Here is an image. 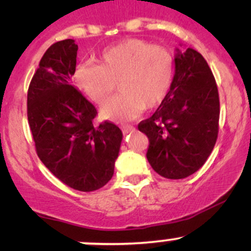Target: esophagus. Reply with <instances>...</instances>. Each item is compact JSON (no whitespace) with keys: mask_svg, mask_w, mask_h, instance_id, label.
Returning a JSON list of instances; mask_svg holds the SVG:
<instances>
[{"mask_svg":"<svg viewBox=\"0 0 251 251\" xmlns=\"http://www.w3.org/2000/svg\"><path fill=\"white\" fill-rule=\"evenodd\" d=\"M134 129V127L132 125H123L122 126V131L124 134H127L129 132H132Z\"/></svg>","mask_w":251,"mask_h":251,"instance_id":"obj_1","label":"esophagus"}]
</instances>
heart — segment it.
I'll return each mask as SVG.
<instances>
[{
    "instance_id": "heart-1",
    "label": "heart",
    "mask_w": 251,
    "mask_h": 251,
    "mask_svg": "<svg viewBox=\"0 0 251 251\" xmlns=\"http://www.w3.org/2000/svg\"><path fill=\"white\" fill-rule=\"evenodd\" d=\"M174 76V56L168 50L145 40L126 39L103 50L99 65H80L74 81L98 105L107 101L118 82L120 93L101 108V117L127 122L145 108L160 105Z\"/></svg>"
}]
</instances>
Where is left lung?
I'll return each mask as SVG.
<instances>
[{"mask_svg": "<svg viewBox=\"0 0 251 251\" xmlns=\"http://www.w3.org/2000/svg\"><path fill=\"white\" fill-rule=\"evenodd\" d=\"M176 50L168 96L138 125L149 138L150 165L168 179L186 178L203 166L217 140L220 120L218 89L208 62L192 48Z\"/></svg>", "mask_w": 251, "mask_h": 251, "instance_id": "1", "label": "left lung"}]
</instances>
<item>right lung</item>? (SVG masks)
<instances>
[{
	"label": "right lung",
	"mask_w": 251,
	"mask_h": 251,
	"mask_svg": "<svg viewBox=\"0 0 251 251\" xmlns=\"http://www.w3.org/2000/svg\"><path fill=\"white\" fill-rule=\"evenodd\" d=\"M76 53L72 39L46 50L28 88L27 114L46 168L70 188L89 192L111 180L123 132L108 122L93 125L96 107L71 83Z\"/></svg>",
	"instance_id": "obj_1"
}]
</instances>
